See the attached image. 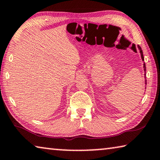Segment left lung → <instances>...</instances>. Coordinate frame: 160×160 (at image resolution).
Returning a JSON list of instances; mask_svg holds the SVG:
<instances>
[{"instance_id":"obj_1","label":"left lung","mask_w":160,"mask_h":160,"mask_svg":"<svg viewBox=\"0 0 160 160\" xmlns=\"http://www.w3.org/2000/svg\"><path fill=\"white\" fill-rule=\"evenodd\" d=\"M138 47L139 50H140V55H141L142 60V61H144V57H143V53H142V49H141V47H140L139 45L138 46ZM143 68H144V70H145H145H146V67H145V63H143ZM145 74H146V73H145ZM147 82V80H145V84H146V85H147V82Z\"/></svg>"}]
</instances>
